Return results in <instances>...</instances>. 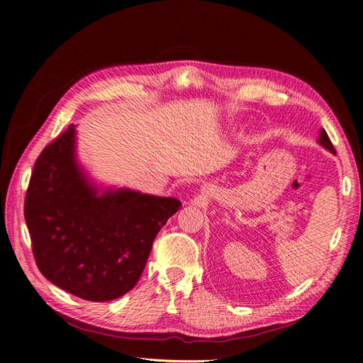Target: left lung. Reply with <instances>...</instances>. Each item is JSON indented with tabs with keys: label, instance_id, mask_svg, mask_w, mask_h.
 I'll return each mask as SVG.
<instances>
[{
	"label": "left lung",
	"instance_id": "1",
	"mask_svg": "<svg viewBox=\"0 0 363 363\" xmlns=\"http://www.w3.org/2000/svg\"><path fill=\"white\" fill-rule=\"evenodd\" d=\"M316 142H318V144H320L323 148H325L327 151H330L332 155H336V151H335V148H333V144L330 142V139H328V136H327L324 128L320 130V136H318Z\"/></svg>",
	"mask_w": 363,
	"mask_h": 363
}]
</instances>
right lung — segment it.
<instances>
[{
  "label": "right lung",
  "mask_w": 363,
  "mask_h": 363,
  "mask_svg": "<svg viewBox=\"0 0 363 363\" xmlns=\"http://www.w3.org/2000/svg\"><path fill=\"white\" fill-rule=\"evenodd\" d=\"M180 206L172 196L96 184L77 157L71 124L39 155L24 216L42 276L100 303L135 288L152 240Z\"/></svg>",
  "instance_id": "1"
}]
</instances>
